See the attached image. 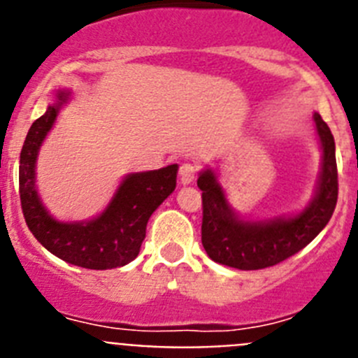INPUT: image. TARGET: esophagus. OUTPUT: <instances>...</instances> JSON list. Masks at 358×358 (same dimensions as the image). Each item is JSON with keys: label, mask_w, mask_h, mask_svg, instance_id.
Masks as SVG:
<instances>
[{"label": "esophagus", "mask_w": 358, "mask_h": 358, "mask_svg": "<svg viewBox=\"0 0 358 358\" xmlns=\"http://www.w3.org/2000/svg\"><path fill=\"white\" fill-rule=\"evenodd\" d=\"M179 176H181L182 185H189L195 179V176H197V166L192 163H185L181 170H179Z\"/></svg>", "instance_id": "1"}]
</instances>
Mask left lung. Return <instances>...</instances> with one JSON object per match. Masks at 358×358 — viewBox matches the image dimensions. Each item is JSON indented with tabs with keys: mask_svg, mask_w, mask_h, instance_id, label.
<instances>
[{
	"mask_svg": "<svg viewBox=\"0 0 358 358\" xmlns=\"http://www.w3.org/2000/svg\"><path fill=\"white\" fill-rule=\"evenodd\" d=\"M314 122L322 148L321 176L315 197L299 215L242 220L227 204L215 172H201L197 186L202 192V245L211 260L240 271L273 267L306 248L327 226L339 194L335 141L319 113H314Z\"/></svg>",
	"mask_w": 358,
	"mask_h": 358,
	"instance_id": "left-lung-1",
	"label": "left lung"
}]
</instances>
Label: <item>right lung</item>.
Returning a JSON list of instances; mask_svg holds the SVG:
<instances>
[{
	"instance_id": "add662e5",
	"label": "right lung",
	"mask_w": 358,
	"mask_h": 358,
	"mask_svg": "<svg viewBox=\"0 0 358 358\" xmlns=\"http://www.w3.org/2000/svg\"><path fill=\"white\" fill-rule=\"evenodd\" d=\"M64 91L57 102L31 123L19 159V197L28 229L57 258L84 268L106 271L127 265L140 255L150 215L176 189L177 164L150 172L131 173L116 189L109 206L87 222H59L43 206L36 189L39 148L68 100Z\"/></svg>"
}]
</instances>
